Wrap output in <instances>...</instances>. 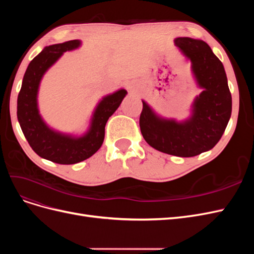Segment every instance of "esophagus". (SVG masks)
Returning <instances> with one entry per match:
<instances>
[{
  "label": "esophagus",
  "instance_id": "esophagus-1",
  "mask_svg": "<svg viewBox=\"0 0 254 254\" xmlns=\"http://www.w3.org/2000/svg\"><path fill=\"white\" fill-rule=\"evenodd\" d=\"M127 88L130 90V91H133L134 89H135V86L133 83H128V86H127Z\"/></svg>",
  "mask_w": 254,
  "mask_h": 254
}]
</instances>
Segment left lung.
<instances>
[{
	"instance_id": "left-lung-1",
	"label": "left lung",
	"mask_w": 254,
	"mask_h": 254,
	"mask_svg": "<svg viewBox=\"0 0 254 254\" xmlns=\"http://www.w3.org/2000/svg\"><path fill=\"white\" fill-rule=\"evenodd\" d=\"M175 45L190 61L191 73L202 92L194 99L187 120L161 118L142 101V135L151 147L177 157H194L212 149L224 134L232 112V97L221 61L204 41L189 37Z\"/></svg>"
}]
</instances>
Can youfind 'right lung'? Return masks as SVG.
Returning <instances> with one entry per match:
<instances>
[{
	"label": "right lung",
	"mask_w": 254,
	"mask_h": 254,
	"mask_svg": "<svg viewBox=\"0 0 254 254\" xmlns=\"http://www.w3.org/2000/svg\"><path fill=\"white\" fill-rule=\"evenodd\" d=\"M80 45V40H71L44 48L28 64L18 95L17 117L25 139L38 156L58 164L81 162L101 148L106 123L127 94L125 89H120L104 96L92 115L88 131L80 136L56 131L47 125L38 109L41 79L64 52L78 49Z\"/></svg>",
	"instance_id": "1"
}]
</instances>
